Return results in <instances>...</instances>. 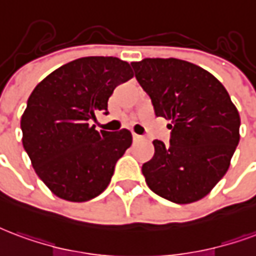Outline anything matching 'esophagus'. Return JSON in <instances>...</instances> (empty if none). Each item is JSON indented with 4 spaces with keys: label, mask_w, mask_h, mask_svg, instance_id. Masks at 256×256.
Listing matches in <instances>:
<instances>
[{
    "label": "esophagus",
    "mask_w": 256,
    "mask_h": 256,
    "mask_svg": "<svg viewBox=\"0 0 256 256\" xmlns=\"http://www.w3.org/2000/svg\"><path fill=\"white\" fill-rule=\"evenodd\" d=\"M133 140L136 141V142H140V141H142L144 137H142V136H138V134L134 133L133 134Z\"/></svg>",
    "instance_id": "obj_1"
}]
</instances>
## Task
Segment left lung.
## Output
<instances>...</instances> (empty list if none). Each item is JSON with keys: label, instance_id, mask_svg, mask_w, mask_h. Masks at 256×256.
Returning a JSON list of instances; mask_svg holds the SVG:
<instances>
[{"label": "left lung", "instance_id": "obj_1", "mask_svg": "<svg viewBox=\"0 0 256 256\" xmlns=\"http://www.w3.org/2000/svg\"><path fill=\"white\" fill-rule=\"evenodd\" d=\"M157 116L171 120V144L154 140L142 166L149 188L175 204L202 200L226 174L240 140V115L208 70L176 58L132 62Z\"/></svg>", "mask_w": 256, "mask_h": 256}]
</instances>
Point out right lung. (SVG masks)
Instances as JSON below:
<instances>
[{"instance_id": "right-lung-1", "label": "right lung", "mask_w": 256, "mask_h": 256, "mask_svg": "<svg viewBox=\"0 0 256 256\" xmlns=\"http://www.w3.org/2000/svg\"><path fill=\"white\" fill-rule=\"evenodd\" d=\"M132 66L115 56H84L60 66L32 90L22 115V146L40 180L60 200L85 202L102 194L133 136L98 132L90 120L106 111Z\"/></svg>"}]
</instances>
